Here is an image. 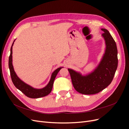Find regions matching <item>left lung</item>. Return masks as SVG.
<instances>
[{"mask_svg": "<svg viewBox=\"0 0 129 129\" xmlns=\"http://www.w3.org/2000/svg\"><path fill=\"white\" fill-rule=\"evenodd\" d=\"M106 44L105 54L98 67L92 73L82 76L79 73L68 69L74 88L84 95H92L103 90L111 83L118 66L117 48L109 31L101 29Z\"/></svg>", "mask_w": 129, "mask_h": 129, "instance_id": "obj_1", "label": "left lung"}]
</instances>
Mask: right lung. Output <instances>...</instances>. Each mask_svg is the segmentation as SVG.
<instances>
[{
    "instance_id": "add662e5",
    "label": "right lung",
    "mask_w": 129,
    "mask_h": 129,
    "mask_svg": "<svg viewBox=\"0 0 129 129\" xmlns=\"http://www.w3.org/2000/svg\"><path fill=\"white\" fill-rule=\"evenodd\" d=\"M14 41H13L11 48V53L9 60V67L10 71L11 79L15 87L18 89L19 90H20L23 93H24L26 96L29 97V98L38 99L48 95L52 91L54 80H55L58 72L60 71V70L62 68L60 67L57 68L52 73L51 78H50L48 84L45 88L38 89L29 86V85L26 84L19 79L14 71L12 65V46Z\"/></svg>"
}]
</instances>
